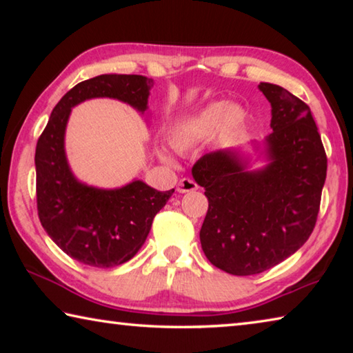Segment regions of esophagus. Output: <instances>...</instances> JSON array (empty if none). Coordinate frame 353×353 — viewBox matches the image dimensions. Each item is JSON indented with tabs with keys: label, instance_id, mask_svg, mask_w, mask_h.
I'll use <instances>...</instances> for the list:
<instances>
[{
	"label": "esophagus",
	"instance_id": "esophagus-1",
	"mask_svg": "<svg viewBox=\"0 0 353 353\" xmlns=\"http://www.w3.org/2000/svg\"><path fill=\"white\" fill-rule=\"evenodd\" d=\"M194 190H198V185H196V182L191 181V179H188V177L181 179L177 183L179 193H188V191H194Z\"/></svg>",
	"mask_w": 353,
	"mask_h": 353
}]
</instances>
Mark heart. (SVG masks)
<instances>
[{"label": "heart", "instance_id": "b5f03b06", "mask_svg": "<svg viewBox=\"0 0 353 353\" xmlns=\"http://www.w3.org/2000/svg\"><path fill=\"white\" fill-rule=\"evenodd\" d=\"M246 121V113L240 107H230L227 101L205 105L193 117L179 119L170 128L168 141L179 152L193 149L216 132L218 129L232 134ZM166 159V157H163Z\"/></svg>", "mask_w": 353, "mask_h": 353}]
</instances>
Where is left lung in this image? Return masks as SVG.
Segmentation results:
<instances>
[{"label": "left lung", "instance_id": "8db88e82", "mask_svg": "<svg viewBox=\"0 0 353 353\" xmlns=\"http://www.w3.org/2000/svg\"><path fill=\"white\" fill-rule=\"evenodd\" d=\"M272 107L263 170L249 171L236 151L205 154L193 166L208 210L201 244L213 266L254 276L288 259L318 219L327 155L310 107L283 87L260 82Z\"/></svg>", "mask_w": 353, "mask_h": 353}]
</instances>
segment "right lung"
Masks as SVG:
<instances>
[{"label":"right lung","mask_w":353,"mask_h":353,"mask_svg":"<svg viewBox=\"0 0 353 353\" xmlns=\"http://www.w3.org/2000/svg\"><path fill=\"white\" fill-rule=\"evenodd\" d=\"M152 85V79L140 74H101L79 82L52 109L37 141L39 219L51 240L83 265L113 268L132 259L174 188L157 191L134 181L101 190L76 181L63 146L71 107L92 98H113L143 113Z\"/></svg>","instance_id":"1"}]
</instances>
